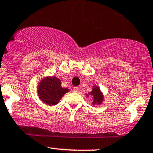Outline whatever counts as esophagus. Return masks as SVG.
<instances>
[{
	"mask_svg": "<svg viewBox=\"0 0 153 153\" xmlns=\"http://www.w3.org/2000/svg\"><path fill=\"white\" fill-rule=\"evenodd\" d=\"M73 91L75 92H78V91H79V88H78V87H77V86H75V87H74L73 88Z\"/></svg>",
	"mask_w": 153,
	"mask_h": 153,
	"instance_id": "1",
	"label": "esophagus"
}]
</instances>
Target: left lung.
Masks as SVG:
<instances>
[{
    "label": "left lung",
    "instance_id": "1",
    "mask_svg": "<svg viewBox=\"0 0 153 153\" xmlns=\"http://www.w3.org/2000/svg\"><path fill=\"white\" fill-rule=\"evenodd\" d=\"M89 96L93 97V105H100L102 104V101L104 100V97L102 95V93L100 91V88L97 86H94L93 88H92V91L89 92L88 94L86 95L87 97H88Z\"/></svg>",
    "mask_w": 153,
    "mask_h": 153
}]
</instances>
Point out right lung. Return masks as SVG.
I'll list each match as a JSON object with an SVG mask.
<instances>
[{
    "instance_id": "obj_1",
    "label": "right lung",
    "mask_w": 153,
    "mask_h": 153,
    "mask_svg": "<svg viewBox=\"0 0 153 153\" xmlns=\"http://www.w3.org/2000/svg\"><path fill=\"white\" fill-rule=\"evenodd\" d=\"M69 89L62 88L61 80L56 77H47L39 83L38 94L40 100L48 105H55Z\"/></svg>"
}]
</instances>
